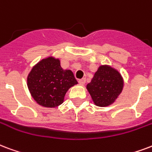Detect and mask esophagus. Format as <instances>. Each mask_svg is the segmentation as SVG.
Returning <instances> with one entry per match:
<instances>
[{"label":"esophagus","instance_id":"1","mask_svg":"<svg viewBox=\"0 0 152 152\" xmlns=\"http://www.w3.org/2000/svg\"><path fill=\"white\" fill-rule=\"evenodd\" d=\"M78 82H79V84H80V85H84V84H85V82H86V80H85L84 78L80 79V80H79Z\"/></svg>","mask_w":152,"mask_h":152}]
</instances>
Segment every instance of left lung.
Here are the masks:
<instances>
[{
    "instance_id": "obj_1",
    "label": "left lung",
    "mask_w": 152,
    "mask_h": 152,
    "mask_svg": "<svg viewBox=\"0 0 152 152\" xmlns=\"http://www.w3.org/2000/svg\"><path fill=\"white\" fill-rule=\"evenodd\" d=\"M123 87L124 81L119 72L109 66H100L87 89L96 105L106 107L115 100Z\"/></svg>"
}]
</instances>
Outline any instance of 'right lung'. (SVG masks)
<instances>
[{"label": "right lung", "mask_w": 152, "mask_h": 152, "mask_svg": "<svg viewBox=\"0 0 152 152\" xmlns=\"http://www.w3.org/2000/svg\"><path fill=\"white\" fill-rule=\"evenodd\" d=\"M27 82L32 98L46 107L61 105L67 91L77 84L72 72L63 70L60 61L53 57L44 59L34 66Z\"/></svg>", "instance_id": "right-lung-1"}]
</instances>
